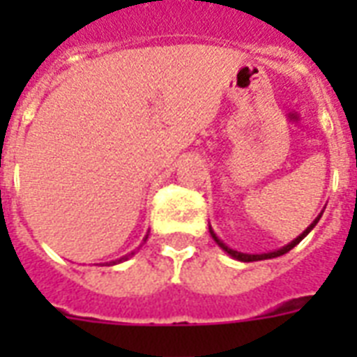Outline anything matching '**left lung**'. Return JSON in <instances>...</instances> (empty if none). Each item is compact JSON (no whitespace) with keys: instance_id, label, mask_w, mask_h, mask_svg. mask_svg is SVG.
I'll list each match as a JSON object with an SVG mask.
<instances>
[{"instance_id":"obj_1","label":"left lung","mask_w":357,"mask_h":357,"mask_svg":"<svg viewBox=\"0 0 357 357\" xmlns=\"http://www.w3.org/2000/svg\"><path fill=\"white\" fill-rule=\"evenodd\" d=\"M321 217H322V213H321V215H319V217L315 218V220H313V222H311V226H310V228H305V229H304V234H300L298 237L294 238V241H291V243H289L287 246H283V248L276 250V252H268V254H243V252H237V250H231V248H228V246H226V244H224L222 241H220V238L217 237V234H215V231H213V228H211V226H209V234H211V237L215 238V243H217L218 246H220V248L224 250V252H228V254L231 255V257H234V259L244 261V263H250V261L272 259V257H280V255L287 254L289 250H293L294 246H296V244H298L300 241H302V238L305 237V235L310 234L311 229L315 228V226H317V222H319V218H321Z\"/></svg>"}]
</instances>
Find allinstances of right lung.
I'll use <instances>...</instances> for the list:
<instances>
[{
	"label": "right lung",
	"instance_id": "obj_1",
	"mask_svg": "<svg viewBox=\"0 0 357 357\" xmlns=\"http://www.w3.org/2000/svg\"><path fill=\"white\" fill-rule=\"evenodd\" d=\"M146 238H148V235H146ZM146 238H144V241H146ZM133 254H135V252H131L129 255H123V257H120V259H116V261H109V263H105V265H116V263H122V261H126L128 257H131Z\"/></svg>",
	"mask_w": 357,
	"mask_h": 357
}]
</instances>
